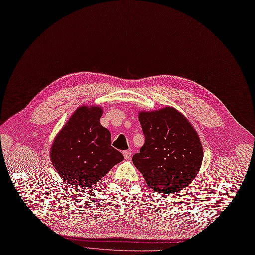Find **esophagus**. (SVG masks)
I'll return each mask as SVG.
<instances>
[{
  "label": "esophagus",
  "instance_id": "1",
  "mask_svg": "<svg viewBox=\"0 0 255 255\" xmlns=\"http://www.w3.org/2000/svg\"><path fill=\"white\" fill-rule=\"evenodd\" d=\"M123 155H124L125 159H130L131 158V151H129V150H125V151H123Z\"/></svg>",
  "mask_w": 255,
  "mask_h": 255
}]
</instances>
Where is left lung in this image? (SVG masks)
I'll return each instance as SVG.
<instances>
[{
	"label": "left lung",
	"mask_w": 255,
	"mask_h": 255,
	"mask_svg": "<svg viewBox=\"0 0 255 255\" xmlns=\"http://www.w3.org/2000/svg\"><path fill=\"white\" fill-rule=\"evenodd\" d=\"M145 143L132 162L153 190L172 193L189 185L199 172L203 148L186 118L171 107L140 111Z\"/></svg>",
	"instance_id": "8db88e82"
}]
</instances>
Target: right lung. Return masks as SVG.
<instances>
[{
    "instance_id": "right-lung-1",
    "label": "right lung",
    "mask_w": 255,
    "mask_h": 255,
    "mask_svg": "<svg viewBox=\"0 0 255 255\" xmlns=\"http://www.w3.org/2000/svg\"><path fill=\"white\" fill-rule=\"evenodd\" d=\"M102 113L100 107H80L54 139L51 162L67 184L89 188L124 158L100 124Z\"/></svg>"
}]
</instances>
